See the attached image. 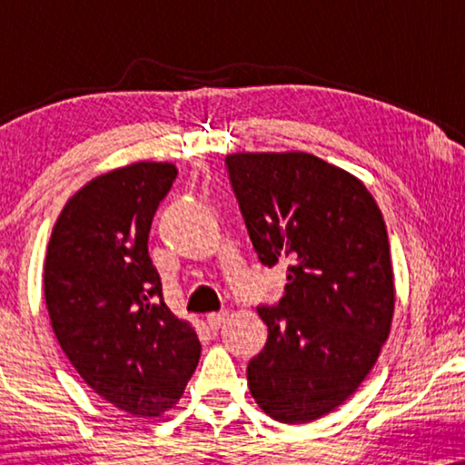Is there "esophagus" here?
Returning a JSON list of instances; mask_svg holds the SVG:
<instances>
[{"label":"esophagus","mask_w":465,"mask_h":465,"mask_svg":"<svg viewBox=\"0 0 465 465\" xmlns=\"http://www.w3.org/2000/svg\"><path fill=\"white\" fill-rule=\"evenodd\" d=\"M226 317H228L226 311H220V313H209V315L205 317V322H207L209 328H220L222 323L226 322Z\"/></svg>","instance_id":"esophagus-1"}]
</instances>
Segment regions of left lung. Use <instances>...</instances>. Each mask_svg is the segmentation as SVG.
I'll list each match as a JSON object with an SVG mask.
<instances>
[{
	"label": "left lung",
	"mask_w": 465,
	"mask_h": 465,
	"mask_svg": "<svg viewBox=\"0 0 465 465\" xmlns=\"http://www.w3.org/2000/svg\"><path fill=\"white\" fill-rule=\"evenodd\" d=\"M226 167L260 262H288L282 301L258 307L269 339L247 383L275 421L309 423L358 390L390 336L383 213L358 177L307 152H237Z\"/></svg>",
	"instance_id": "8db88e82"
}]
</instances>
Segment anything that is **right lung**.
Masks as SVG:
<instances>
[{
    "label": "right lung",
    "mask_w": 465,
    "mask_h": 465,
    "mask_svg": "<svg viewBox=\"0 0 465 465\" xmlns=\"http://www.w3.org/2000/svg\"><path fill=\"white\" fill-rule=\"evenodd\" d=\"M175 177V164L150 161L94 177L63 207L44 262L61 349L94 393L135 417L169 411L201 358L148 253L152 218Z\"/></svg>",
    "instance_id": "1"
}]
</instances>
